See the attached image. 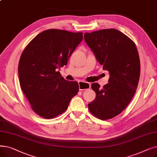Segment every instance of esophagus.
Segmentation results:
<instances>
[{
  "instance_id": "obj_1",
  "label": "esophagus",
  "mask_w": 157,
  "mask_h": 157,
  "mask_svg": "<svg viewBox=\"0 0 157 157\" xmlns=\"http://www.w3.org/2000/svg\"><path fill=\"white\" fill-rule=\"evenodd\" d=\"M90 83H88V82H84V81H80L79 83V89L80 91L81 90H86L87 89L90 88Z\"/></svg>"
}]
</instances>
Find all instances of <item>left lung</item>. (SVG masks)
Masks as SVG:
<instances>
[{
    "instance_id": "obj_1",
    "label": "left lung",
    "mask_w": 157,
    "mask_h": 157,
    "mask_svg": "<svg viewBox=\"0 0 157 157\" xmlns=\"http://www.w3.org/2000/svg\"><path fill=\"white\" fill-rule=\"evenodd\" d=\"M84 38L102 69L110 74L109 83L103 88L92 84L96 97L88 109L98 119H111L125 109L136 93L141 72L136 46L114 29L85 33Z\"/></svg>"
}]
</instances>
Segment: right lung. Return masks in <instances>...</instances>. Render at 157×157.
<instances>
[{
  "mask_svg": "<svg viewBox=\"0 0 157 157\" xmlns=\"http://www.w3.org/2000/svg\"><path fill=\"white\" fill-rule=\"evenodd\" d=\"M82 39V32L48 29L36 36L23 51L18 64L20 86L39 117L59 116L78 94V82L66 81L57 70L67 65Z\"/></svg>",
  "mask_w": 157,
  "mask_h": 157,
  "instance_id": "add662e5",
  "label": "right lung"
}]
</instances>
